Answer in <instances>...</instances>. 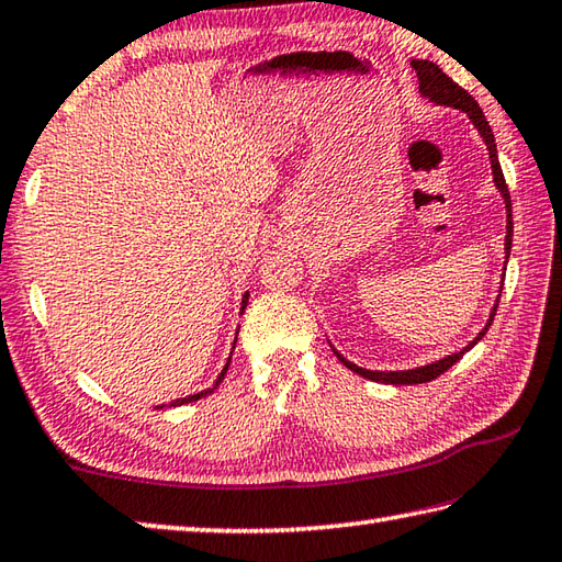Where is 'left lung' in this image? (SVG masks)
<instances>
[{
  "label": "left lung",
  "instance_id": "left-lung-1",
  "mask_svg": "<svg viewBox=\"0 0 562 562\" xmlns=\"http://www.w3.org/2000/svg\"><path fill=\"white\" fill-rule=\"evenodd\" d=\"M411 66L415 68L417 74V83H420V95L430 100L435 105H445V108H454V110H462L472 120V125L479 130V135H482L484 145L488 149V159H492V175H494V187L502 191L504 203H506V240H504V250H506V262H508V255H512V238H514V221H512V193H508L506 187V179H504V171L502 165H498V155H496V142H494V132L488 127V122L484 117L482 108H479L476 100L467 93L462 86H457L454 80L442 74V68L432 64V60H411ZM506 270V268H504ZM502 297V294H498ZM498 307V300L494 304L492 314H488V322L474 341H469L462 351L445 356V359L435 361V363H427V366H417V369L411 371H369V369H361V366H356L351 361H346L344 356L334 349L336 359H339L346 369L363 375V379L375 381V383H393V385H415V383H427V381H435L437 375H442L447 369H452V366L462 359V356L472 349V346L482 339V336L488 331V326L494 322V314Z\"/></svg>",
  "mask_w": 562,
  "mask_h": 562
}]
</instances>
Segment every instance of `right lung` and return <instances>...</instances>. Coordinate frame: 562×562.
Returning <instances> with one entry per match:
<instances>
[{"mask_svg": "<svg viewBox=\"0 0 562 562\" xmlns=\"http://www.w3.org/2000/svg\"><path fill=\"white\" fill-rule=\"evenodd\" d=\"M248 297H250V294L246 292V294H243V302H240V312H246V307H248ZM233 349H236V346H233ZM228 363H231V359H228ZM228 363L226 366H223V371L218 373V379H216V385L223 381V375H226V371H228ZM216 385H213V387H216ZM213 387H209V391H201V393H193V395H187V397H177V401H171L169 403V407H177V405H183V403H193V401H201V397H206L211 391H213ZM159 407H165V405H157V411H159Z\"/></svg>", "mask_w": 562, "mask_h": 562, "instance_id": "add662e5", "label": "right lung"}]
</instances>
